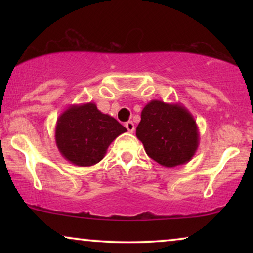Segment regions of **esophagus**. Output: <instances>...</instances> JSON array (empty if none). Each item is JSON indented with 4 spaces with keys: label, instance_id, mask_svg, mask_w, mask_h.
<instances>
[{
    "label": "esophagus",
    "instance_id": "obj_1",
    "mask_svg": "<svg viewBox=\"0 0 253 253\" xmlns=\"http://www.w3.org/2000/svg\"><path fill=\"white\" fill-rule=\"evenodd\" d=\"M124 126H126V130L129 131V132H133V131H134V124H133L132 121H127V122L124 124Z\"/></svg>",
    "mask_w": 253,
    "mask_h": 253
}]
</instances>
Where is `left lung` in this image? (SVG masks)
Returning a JSON list of instances; mask_svg holds the SVG:
<instances>
[{
    "label": "left lung",
    "mask_w": 253,
    "mask_h": 253,
    "mask_svg": "<svg viewBox=\"0 0 253 253\" xmlns=\"http://www.w3.org/2000/svg\"><path fill=\"white\" fill-rule=\"evenodd\" d=\"M136 136L147 155L164 167L189 162L199 145L195 117L179 103L151 100L141 110Z\"/></svg>",
    "instance_id": "left-lung-1"
}]
</instances>
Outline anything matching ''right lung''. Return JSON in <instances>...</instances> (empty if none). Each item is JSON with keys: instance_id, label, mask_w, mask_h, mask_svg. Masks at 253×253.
Masks as SVG:
<instances>
[{"instance_id": "1", "label": "right lung", "mask_w": 253, "mask_h": 253, "mask_svg": "<svg viewBox=\"0 0 253 253\" xmlns=\"http://www.w3.org/2000/svg\"><path fill=\"white\" fill-rule=\"evenodd\" d=\"M126 131L122 124L98 109L94 102L71 105L55 126L56 146L65 160L79 167L101 161L107 148Z\"/></svg>"}]
</instances>
